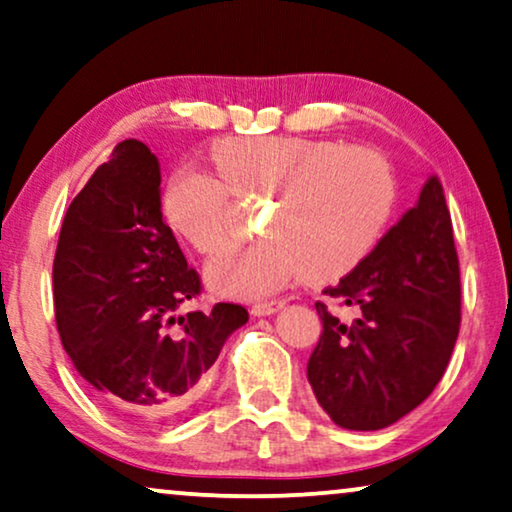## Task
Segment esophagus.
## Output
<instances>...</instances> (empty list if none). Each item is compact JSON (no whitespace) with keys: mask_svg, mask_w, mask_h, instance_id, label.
<instances>
[{"mask_svg":"<svg viewBox=\"0 0 512 512\" xmlns=\"http://www.w3.org/2000/svg\"><path fill=\"white\" fill-rule=\"evenodd\" d=\"M282 301H264V303H255L253 308H250V315L253 317H269L273 312H278L282 308Z\"/></svg>","mask_w":512,"mask_h":512,"instance_id":"esophagus-1","label":"esophagus"}]
</instances>
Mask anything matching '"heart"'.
<instances>
[{
  "instance_id": "1",
  "label": "heart",
  "mask_w": 512,
  "mask_h": 512,
  "mask_svg": "<svg viewBox=\"0 0 512 512\" xmlns=\"http://www.w3.org/2000/svg\"><path fill=\"white\" fill-rule=\"evenodd\" d=\"M216 177L179 170L167 181L163 216L200 253L220 246L230 195H269L262 234L230 243L207 264L213 292L262 299L289 280L333 282L352 273L391 220L398 186L388 160L365 147L303 135L227 137L211 149Z\"/></svg>"
}]
</instances>
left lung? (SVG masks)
Listing matches in <instances>:
<instances>
[{"mask_svg":"<svg viewBox=\"0 0 512 512\" xmlns=\"http://www.w3.org/2000/svg\"><path fill=\"white\" fill-rule=\"evenodd\" d=\"M326 296L358 308L347 326L324 303L308 361L317 402L345 430H381L416 409L451 361L460 331V264L437 174L375 250Z\"/></svg>","mask_w":512,"mask_h":512,"instance_id":"8db88e82","label":"left lung"}]
</instances>
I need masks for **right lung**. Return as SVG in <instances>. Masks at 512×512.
<instances>
[{"instance_id": "1", "label": "right lung", "mask_w": 512, "mask_h": 512, "mask_svg": "<svg viewBox=\"0 0 512 512\" xmlns=\"http://www.w3.org/2000/svg\"><path fill=\"white\" fill-rule=\"evenodd\" d=\"M55 317L80 377L137 423L163 425L193 402L248 310L179 315L200 276L160 211V163L124 140L75 195L59 232Z\"/></svg>"}]
</instances>
